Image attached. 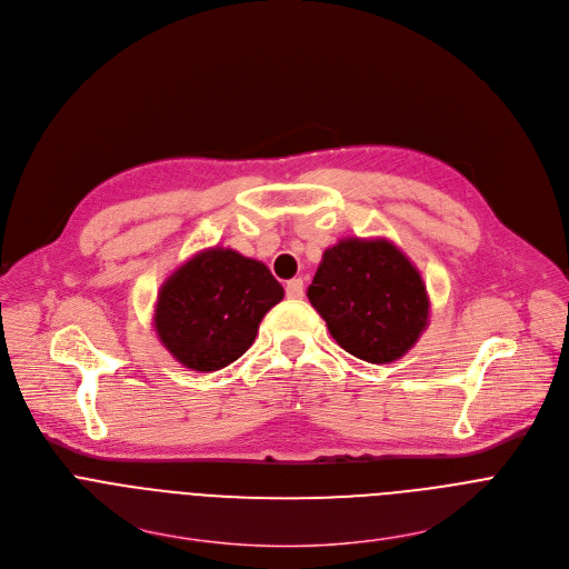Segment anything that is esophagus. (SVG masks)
<instances>
[{
	"label": "esophagus",
	"instance_id": "esophagus-1",
	"mask_svg": "<svg viewBox=\"0 0 569 569\" xmlns=\"http://www.w3.org/2000/svg\"><path fill=\"white\" fill-rule=\"evenodd\" d=\"M286 295H288L290 299H301V297H303V281H301V279H290V281L286 283Z\"/></svg>",
	"mask_w": 569,
	"mask_h": 569
}]
</instances>
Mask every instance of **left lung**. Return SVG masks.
Returning a JSON list of instances; mask_svg holds the SVG:
<instances>
[{
	"label": "left lung",
	"mask_w": 569,
	"mask_h": 569,
	"mask_svg": "<svg viewBox=\"0 0 569 569\" xmlns=\"http://www.w3.org/2000/svg\"><path fill=\"white\" fill-rule=\"evenodd\" d=\"M308 299L332 339L370 363L405 357L431 315L420 270L389 239L348 237L326 248Z\"/></svg>",
	"instance_id": "left-lung-1"
}]
</instances>
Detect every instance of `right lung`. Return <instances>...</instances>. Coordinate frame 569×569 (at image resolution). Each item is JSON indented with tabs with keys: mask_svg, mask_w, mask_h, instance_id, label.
I'll list each match as a JSON object with an SVG mask.
<instances>
[{
	"mask_svg": "<svg viewBox=\"0 0 569 569\" xmlns=\"http://www.w3.org/2000/svg\"><path fill=\"white\" fill-rule=\"evenodd\" d=\"M281 299L283 288L266 263L214 246L162 281L153 330L184 368L212 372L254 343L261 319Z\"/></svg>",
	"mask_w": 569,
	"mask_h": 569,
	"instance_id": "obj_1",
	"label": "right lung"
}]
</instances>
